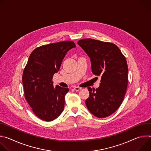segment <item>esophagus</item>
Wrapping results in <instances>:
<instances>
[{"instance_id": "1", "label": "esophagus", "mask_w": 151, "mask_h": 151, "mask_svg": "<svg viewBox=\"0 0 151 151\" xmlns=\"http://www.w3.org/2000/svg\"><path fill=\"white\" fill-rule=\"evenodd\" d=\"M82 88H81V87H74V90H75V91H79L80 90H81Z\"/></svg>"}]
</instances>
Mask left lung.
<instances>
[{"mask_svg": "<svg viewBox=\"0 0 151 151\" xmlns=\"http://www.w3.org/2000/svg\"><path fill=\"white\" fill-rule=\"evenodd\" d=\"M78 44L90 58L94 75L100 76V87H88L85 104L98 118L114 114L121 104L127 88L128 66L119 48L114 44L93 39H83Z\"/></svg>", "mask_w": 151, "mask_h": 151, "instance_id": "left-lung-1", "label": "left lung"}]
</instances>
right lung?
<instances>
[{
    "mask_svg": "<svg viewBox=\"0 0 151 151\" xmlns=\"http://www.w3.org/2000/svg\"><path fill=\"white\" fill-rule=\"evenodd\" d=\"M75 47L73 41L59 42L36 48L29 56L22 78L24 96L33 113L42 120L53 121L64 109L69 89L55 87L52 79L66 53Z\"/></svg>",
    "mask_w": 151,
    "mask_h": 151,
    "instance_id": "right-lung-1",
    "label": "right lung"
}]
</instances>
